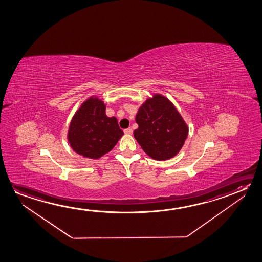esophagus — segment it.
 <instances>
[{
    "label": "esophagus",
    "mask_w": 262,
    "mask_h": 262,
    "mask_svg": "<svg viewBox=\"0 0 262 262\" xmlns=\"http://www.w3.org/2000/svg\"><path fill=\"white\" fill-rule=\"evenodd\" d=\"M124 132H125V134L131 135V134L133 133V129L131 128V127H128V128L125 129Z\"/></svg>",
    "instance_id": "esophagus-1"
}]
</instances>
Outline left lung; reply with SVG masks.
Listing matches in <instances>:
<instances>
[{
    "label": "left lung",
    "mask_w": 262,
    "mask_h": 262,
    "mask_svg": "<svg viewBox=\"0 0 262 262\" xmlns=\"http://www.w3.org/2000/svg\"><path fill=\"white\" fill-rule=\"evenodd\" d=\"M138 128L134 137L142 149L156 160L173 158L182 148L188 128L173 104L165 96L155 95L138 109Z\"/></svg>",
    "instance_id": "1"
}]
</instances>
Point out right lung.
<instances>
[{
  "instance_id": "add662e5",
  "label": "right lung",
  "mask_w": 262,
  "mask_h": 262,
  "mask_svg": "<svg viewBox=\"0 0 262 262\" xmlns=\"http://www.w3.org/2000/svg\"><path fill=\"white\" fill-rule=\"evenodd\" d=\"M123 135L117 118L105 115L104 102L91 97L71 121L68 141L77 154L96 159L111 151Z\"/></svg>"
}]
</instances>
